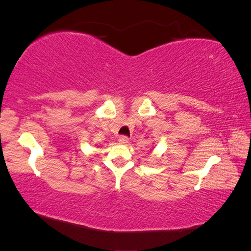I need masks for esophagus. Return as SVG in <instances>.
<instances>
[{"instance_id":"esophagus-1","label":"esophagus","mask_w":251,"mask_h":251,"mask_svg":"<svg viewBox=\"0 0 251 251\" xmlns=\"http://www.w3.org/2000/svg\"><path fill=\"white\" fill-rule=\"evenodd\" d=\"M118 141H119V143H121V144H126V143L128 142V137H126V136H125V135L119 136Z\"/></svg>"}]
</instances>
